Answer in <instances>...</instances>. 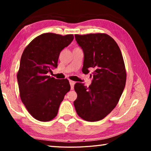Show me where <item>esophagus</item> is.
<instances>
[{"mask_svg":"<svg viewBox=\"0 0 151 151\" xmlns=\"http://www.w3.org/2000/svg\"><path fill=\"white\" fill-rule=\"evenodd\" d=\"M69 83H70V85L71 90H73V89L74 88V85H75V82L73 81H69Z\"/></svg>","mask_w":151,"mask_h":151,"instance_id":"1","label":"esophagus"}]
</instances>
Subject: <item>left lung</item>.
Returning a JSON list of instances; mask_svg holds the SVG:
<instances>
[{"label":"left lung","mask_w":151,"mask_h":151,"mask_svg":"<svg viewBox=\"0 0 151 151\" xmlns=\"http://www.w3.org/2000/svg\"><path fill=\"white\" fill-rule=\"evenodd\" d=\"M75 39L84 53L83 73L94 70L88 87L75 84L74 105L81 118L100 121L115 108L123 92L127 78L123 57L115 40L106 34L75 35Z\"/></svg>","instance_id":"1"}]
</instances>
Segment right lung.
Here are the masks:
<instances>
[{
  "mask_svg": "<svg viewBox=\"0 0 151 151\" xmlns=\"http://www.w3.org/2000/svg\"><path fill=\"white\" fill-rule=\"evenodd\" d=\"M73 39V35L44 33L33 39L22 52L17 73L20 96L27 111L38 121L54 119L70 91L67 79H55L47 73L57 67L60 51Z\"/></svg>",
  "mask_w": 151,
  "mask_h": 151,
  "instance_id": "add662e5",
  "label": "right lung"
}]
</instances>
